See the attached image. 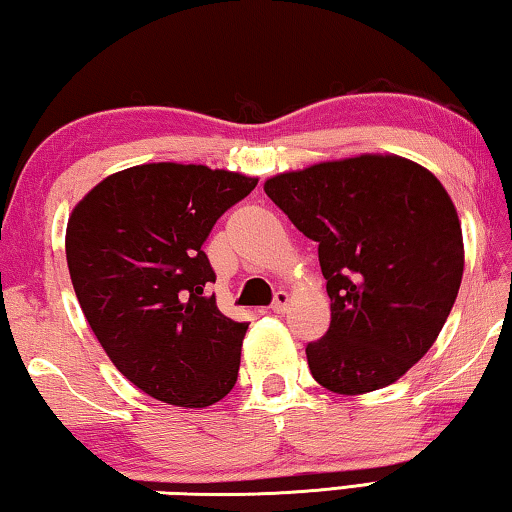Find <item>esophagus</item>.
<instances>
[{"label":"esophagus","mask_w":512,"mask_h":512,"mask_svg":"<svg viewBox=\"0 0 512 512\" xmlns=\"http://www.w3.org/2000/svg\"><path fill=\"white\" fill-rule=\"evenodd\" d=\"M289 301H292V299H289V294L282 292V289H280V292H276V299H273L271 310L276 312V315H282V312L289 308Z\"/></svg>","instance_id":"obj_1"}]
</instances>
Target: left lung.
I'll use <instances>...</instances> for the list:
<instances>
[{"mask_svg": "<svg viewBox=\"0 0 512 512\" xmlns=\"http://www.w3.org/2000/svg\"><path fill=\"white\" fill-rule=\"evenodd\" d=\"M264 193L319 243L331 324L305 347L312 377L338 395L391 386L434 345L460 289L464 243L451 195L395 154L280 172Z\"/></svg>", "mask_w": 512, "mask_h": 512, "instance_id": "obj_1", "label": "left lung"}]
</instances>
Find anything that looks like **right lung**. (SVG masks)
<instances>
[{
    "label": "right lung",
    "mask_w": 512,
    "mask_h": 512,
    "mask_svg": "<svg viewBox=\"0 0 512 512\" xmlns=\"http://www.w3.org/2000/svg\"><path fill=\"white\" fill-rule=\"evenodd\" d=\"M257 177L207 165L147 163L114 172L75 204L66 262L91 331L121 375L186 409L236 384L248 324L207 294L202 243Z\"/></svg>",
    "instance_id": "obj_1"
}]
</instances>
